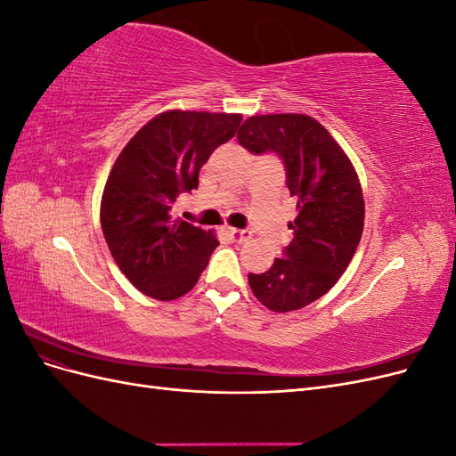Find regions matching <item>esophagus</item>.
I'll return each mask as SVG.
<instances>
[{"mask_svg": "<svg viewBox=\"0 0 456 456\" xmlns=\"http://www.w3.org/2000/svg\"><path fill=\"white\" fill-rule=\"evenodd\" d=\"M226 233L233 241H249L253 236L249 230H236V228H228Z\"/></svg>", "mask_w": 456, "mask_h": 456, "instance_id": "obj_1", "label": "esophagus"}]
</instances>
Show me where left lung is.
Returning <instances> with one entry per match:
<instances>
[{
	"instance_id": "1",
	"label": "left lung",
	"mask_w": 456,
	"mask_h": 456,
	"mask_svg": "<svg viewBox=\"0 0 456 456\" xmlns=\"http://www.w3.org/2000/svg\"><path fill=\"white\" fill-rule=\"evenodd\" d=\"M238 141L255 154L275 151L297 198V218L289 223L293 241L268 272L249 273L251 291L272 312L300 310L329 293L360 245L365 220L360 178L346 151L306 114L251 116Z\"/></svg>"
}]
</instances>
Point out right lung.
I'll use <instances>...</instances> for the list:
<instances>
[{
  "label": "right lung",
  "instance_id": "right-lung-1",
  "mask_svg": "<svg viewBox=\"0 0 456 456\" xmlns=\"http://www.w3.org/2000/svg\"><path fill=\"white\" fill-rule=\"evenodd\" d=\"M241 114L167 110L121 150L101 200L108 249L126 278L150 298L175 300L194 289L218 240L171 215L198 188L203 163L236 134Z\"/></svg>",
  "mask_w": 456,
  "mask_h": 456
}]
</instances>
